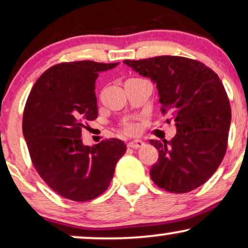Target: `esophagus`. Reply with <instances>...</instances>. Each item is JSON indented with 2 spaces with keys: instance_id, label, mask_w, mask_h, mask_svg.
<instances>
[{
  "instance_id": "1",
  "label": "esophagus",
  "mask_w": 248,
  "mask_h": 248,
  "mask_svg": "<svg viewBox=\"0 0 248 248\" xmlns=\"http://www.w3.org/2000/svg\"><path fill=\"white\" fill-rule=\"evenodd\" d=\"M145 145V143H143V141L142 140H139V139H134V140H131V141L127 143V146H129L130 148H140V147H142V146Z\"/></svg>"
}]
</instances>
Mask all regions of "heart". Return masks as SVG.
<instances>
[{
	"instance_id": "1",
	"label": "heart",
	"mask_w": 248,
	"mask_h": 248,
	"mask_svg": "<svg viewBox=\"0 0 248 248\" xmlns=\"http://www.w3.org/2000/svg\"><path fill=\"white\" fill-rule=\"evenodd\" d=\"M127 129H129V131H134V126H132V125H130V126L127 127Z\"/></svg>"
}]
</instances>
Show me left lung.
<instances>
[{"label":"left lung","instance_id":"obj_1","mask_svg":"<svg viewBox=\"0 0 248 248\" xmlns=\"http://www.w3.org/2000/svg\"><path fill=\"white\" fill-rule=\"evenodd\" d=\"M124 63L156 84L162 114L173 119L170 141L151 140L158 151L153 182L172 193L193 191L214 175L224 157L231 107L221 79L199 61L157 56Z\"/></svg>","mask_w":248,"mask_h":248}]
</instances>
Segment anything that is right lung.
I'll list each match as a JSON object with an SVG mask.
<instances>
[{
	"instance_id": "obj_1",
	"label": "right lung",
	"mask_w": 248,
	"mask_h": 248,
	"mask_svg": "<svg viewBox=\"0 0 248 248\" xmlns=\"http://www.w3.org/2000/svg\"><path fill=\"white\" fill-rule=\"evenodd\" d=\"M118 63H61L40 76L27 97L23 133L31 160L46 184L61 197L88 201L103 193L126 152L119 139L85 146V121L97 117L95 80Z\"/></svg>"
}]
</instances>
